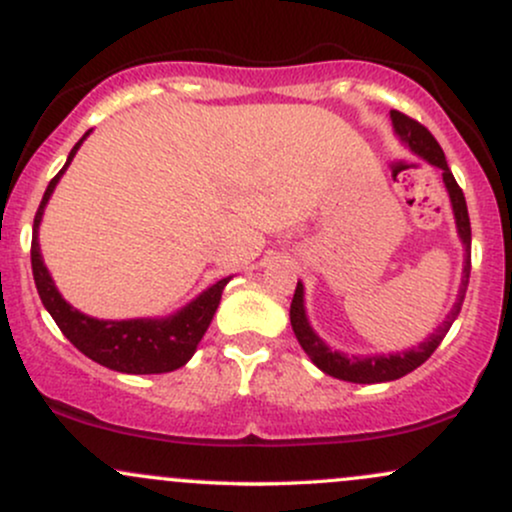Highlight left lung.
<instances>
[{
    "label": "left lung",
    "mask_w": 512,
    "mask_h": 512,
    "mask_svg": "<svg viewBox=\"0 0 512 512\" xmlns=\"http://www.w3.org/2000/svg\"><path fill=\"white\" fill-rule=\"evenodd\" d=\"M390 117H392V125L397 129V134L411 146V151L443 170V182L450 192L452 211H455V219H457V231H460L464 248H467V257H464V276L460 286V298H457L455 308H452L448 320L443 322V327H438L436 334H431V337H428L424 344L416 346V349L402 351V354L370 356V358H356V356L349 358L339 354V351H332L330 346L310 330L308 317H305V308H303V286L298 284L291 301V327L293 332H296L298 344L303 346V351L310 356V361H313L317 368L325 370V373L332 375V378L346 380V383H361V385L390 383V380L402 378V375L411 373V370H416L421 363L428 361L433 351L438 349V344L443 342L445 334H448L450 325L455 322V317L460 315L464 293H467V284H469V272H472V226H469L467 202H464L462 187L457 185L455 175H452V170L448 168L443 149H440L436 137H433V134L428 132L419 120L399 113V110H392Z\"/></svg>",
    "instance_id": "obj_1"
}]
</instances>
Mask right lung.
Returning a JSON list of instances; mask_svg holds the SVG:
<instances>
[{
    "instance_id": "1",
    "label": "right lung",
    "mask_w": 512,
    "mask_h": 512,
    "mask_svg": "<svg viewBox=\"0 0 512 512\" xmlns=\"http://www.w3.org/2000/svg\"><path fill=\"white\" fill-rule=\"evenodd\" d=\"M88 134V132H86ZM79 139L74 144L72 154L67 163L55 178L50 180L48 190H45L43 202L33 219V240H31V267L35 289H38L40 301H43L52 320L57 322L64 337L72 342L81 354H86L91 361L101 363V366L117 370V373H134V375H149V373H170V370L185 366L195 354L197 344L202 342L204 332L211 325L216 308H219L221 291L228 284V279L216 281L211 289L202 296L195 298L187 308H182L178 315L166 317V320H122V322H105L93 320L79 310H74L64 298L57 293L52 284L48 269H45L43 257L38 248V226L43 219V209L55 190L57 180L67 170L76 151H79Z\"/></svg>"
}]
</instances>
